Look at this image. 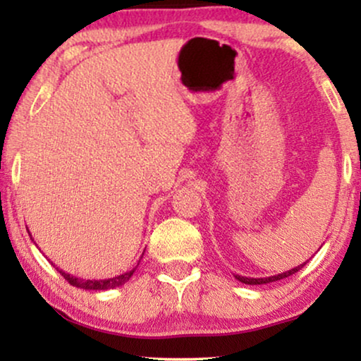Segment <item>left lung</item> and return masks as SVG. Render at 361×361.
<instances>
[{"label":"left lung","mask_w":361,"mask_h":361,"mask_svg":"<svg viewBox=\"0 0 361 361\" xmlns=\"http://www.w3.org/2000/svg\"><path fill=\"white\" fill-rule=\"evenodd\" d=\"M305 264V263H304ZM304 264H299L295 266V268L286 271V273H279L276 276H269V278H246V276H240V274H235V279H238L240 283H245V284H250V286H256V284H268V283H274V281H279V279H284V278H289L290 274L298 273V271L302 268Z\"/></svg>","instance_id":"left-lung-1"}]
</instances>
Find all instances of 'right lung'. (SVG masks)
I'll return each mask as SVG.
<instances>
[{
	"label": "right lung",
	"instance_id": "obj_1",
	"mask_svg": "<svg viewBox=\"0 0 361 361\" xmlns=\"http://www.w3.org/2000/svg\"><path fill=\"white\" fill-rule=\"evenodd\" d=\"M136 268L131 271H126V273H123L120 276H115V278H108V279H80V278H75V276H72L68 273H63V271L59 268H57V271L63 276V278H66V281H68V284L75 286V288H80L85 290H106V289H113V288H120V286L125 284L126 281H130V278L136 271Z\"/></svg>",
	"mask_w": 361,
	"mask_h": 361
}]
</instances>
